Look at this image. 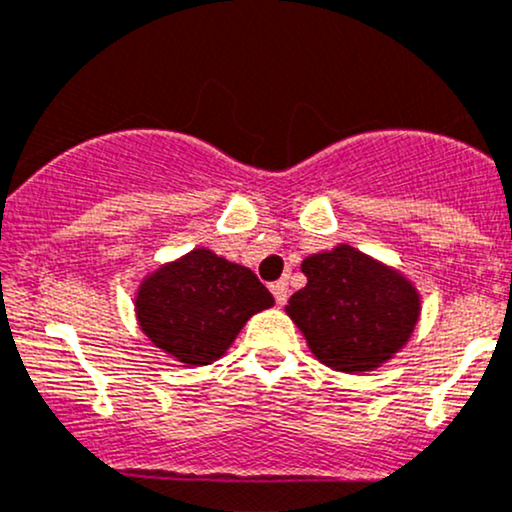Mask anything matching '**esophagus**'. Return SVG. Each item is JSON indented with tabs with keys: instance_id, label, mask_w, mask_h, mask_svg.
<instances>
[{
	"instance_id": "obj_1",
	"label": "esophagus",
	"mask_w": 512,
	"mask_h": 512,
	"mask_svg": "<svg viewBox=\"0 0 512 512\" xmlns=\"http://www.w3.org/2000/svg\"><path fill=\"white\" fill-rule=\"evenodd\" d=\"M272 293H274V301L279 305L286 303V298H289V284H286V279H279L272 284Z\"/></svg>"
}]
</instances>
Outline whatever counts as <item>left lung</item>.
Returning a JSON list of instances; mask_svg holds the SVG:
<instances>
[{
  "instance_id": "8db88e82",
  "label": "left lung",
  "mask_w": 512,
  "mask_h": 512,
  "mask_svg": "<svg viewBox=\"0 0 512 512\" xmlns=\"http://www.w3.org/2000/svg\"><path fill=\"white\" fill-rule=\"evenodd\" d=\"M308 284L286 313L325 366L363 373L390 361L409 342L421 313L419 291L397 269L351 245L305 257Z\"/></svg>"
}]
</instances>
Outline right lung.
<instances>
[{"label": "right lung", "instance_id": "add662e5", "mask_svg": "<svg viewBox=\"0 0 512 512\" xmlns=\"http://www.w3.org/2000/svg\"><path fill=\"white\" fill-rule=\"evenodd\" d=\"M272 305L255 272L207 248L158 267L134 301L142 332L185 366L221 358L245 322Z\"/></svg>", "mask_w": 512, "mask_h": 512}]
</instances>
